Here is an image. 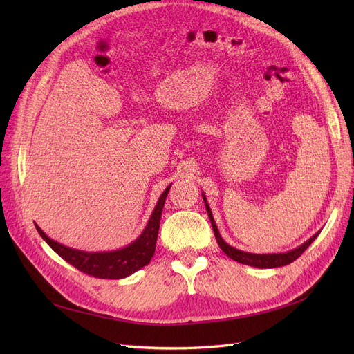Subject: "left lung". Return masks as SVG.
Returning <instances> with one entry per match:
<instances>
[{
  "label": "left lung",
  "instance_id": "8db88e82",
  "mask_svg": "<svg viewBox=\"0 0 354 354\" xmlns=\"http://www.w3.org/2000/svg\"><path fill=\"white\" fill-rule=\"evenodd\" d=\"M202 198H203V202H205V208L208 211V217H209V221H211V226H212L214 234H216V239H217V242L220 245L221 251L226 254L227 257H230L232 260L238 261L241 264H246V266H251V267H259V269H274V267L286 266L289 263H292L294 260H297L298 257L301 255L308 248V245L312 243L319 236V233H320V230H319L317 233L313 234L312 238L307 239L303 245H299V246H297V248H294L291 251H286V252H277V254H252V252H245V251L233 248V246H230L229 243L224 242V239L221 238V234H220V232L217 229V224H216V221H214L211 208L208 205L205 195H203V192H202Z\"/></svg>",
  "mask_w": 354,
  "mask_h": 354
}]
</instances>
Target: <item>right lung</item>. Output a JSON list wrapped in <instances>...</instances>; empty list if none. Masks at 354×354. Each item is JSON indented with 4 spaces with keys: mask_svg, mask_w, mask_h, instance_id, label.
Wrapping results in <instances>:
<instances>
[{
    "mask_svg": "<svg viewBox=\"0 0 354 354\" xmlns=\"http://www.w3.org/2000/svg\"><path fill=\"white\" fill-rule=\"evenodd\" d=\"M169 187L171 186H168L162 192V195L159 196L152 216L149 218L140 236L121 250L104 252H85L80 250H73L69 248V246H65L50 239L47 234L41 230V227H38V224H35V227L41 234V238L51 246L53 251L57 252L63 260L68 261L73 267H77L82 273H87L94 277H100V279H122V277L133 274L134 272L140 270L142 267L151 263L156 248L159 221L160 216H162V208Z\"/></svg>",
    "mask_w": 354,
    "mask_h": 354,
    "instance_id": "add662e5",
    "label": "right lung"
}]
</instances>
